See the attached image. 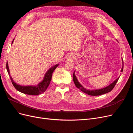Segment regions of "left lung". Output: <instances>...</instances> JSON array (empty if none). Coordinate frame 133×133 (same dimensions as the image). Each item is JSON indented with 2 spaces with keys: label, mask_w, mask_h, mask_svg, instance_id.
I'll return each instance as SVG.
<instances>
[{
  "label": "left lung",
  "mask_w": 133,
  "mask_h": 133,
  "mask_svg": "<svg viewBox=\"0 0 133 133\" xmlns=\"http://www.w3.org/2000/svg\"><path fill=\"white\" fill-rule=\"evenodd\" d=\"M123 69V66L122 68V70H121V72H122ZM118 78H117L114 82L112 83L111 84H110L109 86L107 87L104 88H102V89H98V90H87L85 88H84L83 86H82L79 83V82L78 81V80L77 79L75 75V73L74 72L73 74V81L74 83L77 88H78L79 89H80L82 91H83V92L89 95H91V96H98V95H103L106 93H108L110 91H111L113 88H114L115 85H116V83L117 82Z\"/></svg>",
  "instance_id": "1"
}]
</instances>
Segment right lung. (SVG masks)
Listing matches in <instances>:
<instances>
[{
  "mask_svg": "<svg viewBox=\"0 0 133 133\" xmlns=\"http://www.w3.org/2000/svg\"><path fill=\"white\" fill-rule=\"evenodd\" d=\"M13 42L14 41H12V43H13ZM58 64H56L54 66L51 67V68H50L48 71L46 72L43 81L36 86H21L20 85L16 84L11 76L10 79L11 80L12 84H13L14 87L18 91L23 94L30 95H38L40 94L45 92L46 90L48 87L50 83V81L51 80L52 73L55 70V69L58 66ZM6 69H7L8 72L10 75V71L8 62L6 63Z\"/></svg>",
  "mask_w": 133,
  "mask_h": 133,
  "instance_id": "1",
  "label": "right lung"
}]
</instances>
